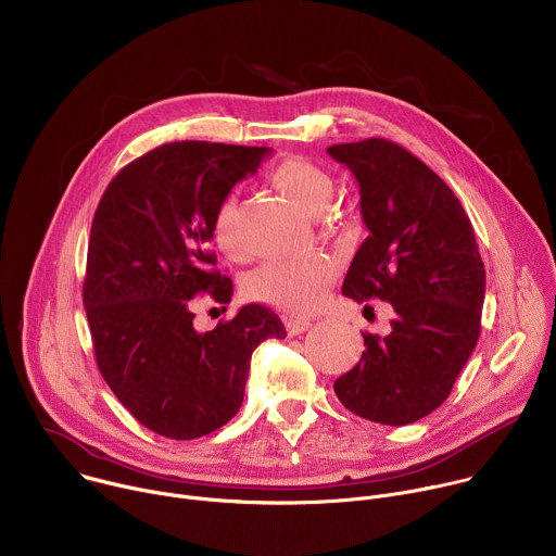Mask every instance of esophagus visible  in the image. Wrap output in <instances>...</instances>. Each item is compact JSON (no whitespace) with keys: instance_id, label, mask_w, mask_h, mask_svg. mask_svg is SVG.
Segmentation results:
<instances>
[{"instance_id":"1","label":"esophagus","mask_w":556,"mask_h":556,"mask_svg":"<svg viewBox=\"0 0 556 556\" xmlns=\"http://www.w3.org/2000/svg\"><path fill=\"white\" fill-rule=\"evenodd\" d=\"M286 328L292 337H296V334H303L312 328V319H305V316H294V319H288Z\"/></svg>"}]
</instances>
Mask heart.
I'll list each match as a JSON object with an SVG mask.
<instances>
[{"label": "heart", "mask_w": 556, "mask_h": 556, "mask_svg": "<svg viewBox=\"0 0 556 556\" xmlns=\"http://www.w3.org/2000/svg\"><path fill=\"white\" fill-rule=\"evenodd\" d=\"M273 187L281 191L305 215H321L337 189L334 176L305 157H286L268 174ZM237 202L224 198L211 224L215 247L230 260H240L244 247L237 235ZM332 268L324 260H273L260 266L247 281V294L253 301L268 303L288 312H309L326 299Z\"/></svg>", "instance_id": "1"}]
</instances>
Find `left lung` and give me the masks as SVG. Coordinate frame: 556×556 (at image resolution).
<instances>
[{"instance_id":"1","label":"left lung","mask_w":556,"mask_h":556,"mask_svg":"<svg viewBox=\"0 0 556 556\" xmlns=\"http://www.w3.org/2000/svg\"><path fill=\"white\" fill-rule=\"evenodd\" d=\"M361 187L369 230L343 294L391 303L384 337L367 334L334 391L352 414L403 427L438 409L478 345L484 262L464 206L420 157L384 138L328 147ZM369 307V305H365Z\"/></svg>"}]
</instances>
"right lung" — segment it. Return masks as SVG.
Wrapping results in <instances>:
<instances>
[{"instance_id": "1", "label": "right lung", "mask_w": 556, "mask_h": 556, "mask_svg": "<svg viewBox=\"0 0 556 556\" xmlns=\"http://www.w3.org/2000/svg\"><path fill=\"white\" fill-rule=\"evenodd\" d=\"M268 147L202 140L161 144L108 185L90 230L84 305L97 365L123 407L172 440L202 438L242 407L255 348L286 339L279 316L249 303L211 332L191 303H228L211 224L230 189L255 174ZM226 309V307H224Z\"/></svg>"}]
</instances>
